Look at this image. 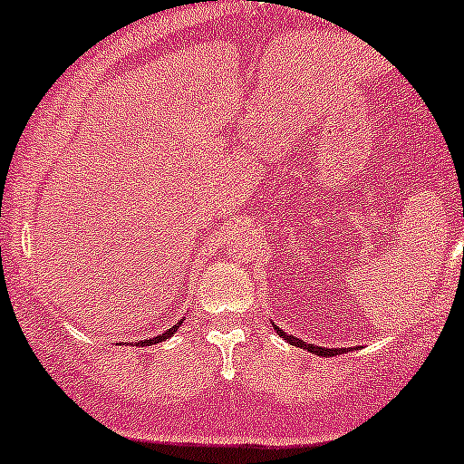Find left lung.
<instances>
[{"label":"left lung","instance_id":"1","mask_svg":"<svg viewBox=\"0 0 464 464\" xmlns=\"http://www.w3.org/2000/svg\"><path fill=\"white\" fill-rule=\"evenodd\" d=\"M272 324H274V322H272ZM274 331L278 333V335L283 337V340H287L291 346L304 348V351L314 353V355L333 357V355H342V353H348V348H324V346H317V344H306L304 340H300V337H295V335H289V333H285L283 329H280V326H276V324H274ZM357 348H359V346H357Z\"/></svg>","mask_w":464,"mask_h":464}]
</instances>
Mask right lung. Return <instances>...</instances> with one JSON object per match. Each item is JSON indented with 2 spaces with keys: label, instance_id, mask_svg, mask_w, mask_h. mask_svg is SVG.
<instances>
[{
  "label": "right lung",
  "instance_id": "right-lung-1",
  "mask_svg": "<svg viewBox=\"0 0 464 464\" xmlns=\"http://www.w3.org/2000/svg\"><path fill=\"white\" fill-rule=\"evenodd\" d=\"M179 326H181V320L177 322V324L170 326V329H166L164 333H160V335L147 337V340H142V342H131V346H153V344H160V342H164V340H169V337H173V333L179 329Z\"/></svg>",
  "mask_w": 464,
  "mask_h": 464
}]
</instances>
